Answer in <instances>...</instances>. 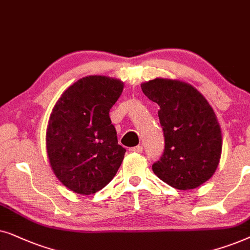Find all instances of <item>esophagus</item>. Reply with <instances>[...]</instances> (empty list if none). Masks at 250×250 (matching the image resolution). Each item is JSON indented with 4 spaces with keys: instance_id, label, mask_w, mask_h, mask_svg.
Returning a JSON list of instances; mask_svg holds the SVG:
<instances>
[{
    "instance_id": "1",
    "label": "esophagus",
    "mask_w": 250,
    "mask_h": 250,
    "mask_svg": "<svg viewBox=\"0 0 250 250\" xmlns=\"http://www.w3.org/2000/svg\"><path fill=\"white\" fill-rule=\"evenodd\" d=\"M131 152H136V153H142L143 152V146L138 145V146H135V147H131L130 148Z\"/></svg>"
}]
</instances>
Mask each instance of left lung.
Instances as JSON below:
<instances>
[{"instance_id": "1", "label": "left lung", "mask_w": 250, "mask_h": 250, "mask_svg": "<svg viewBox=\"0 0 250 250\" xmlns=\"http://www.w3.org/2000/svg\"><path fill=\"white\" fill-rule=\"evenodd\" d=\"M149 101L160 106L165 152L152 169L177 189H192L215 174L222 154V131L214 109L201 92L179 80L156 78L142 83Z\"/></svg>"}]
</instances>
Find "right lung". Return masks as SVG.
I'll return each instance as SVG.
<instances>
[{"instance_id": "1", "label": "right lung", "mask_w": 250, "mask_h": 250, "mask_svg": "<svg viewBox=\"0 0 250 250\" xmlns=\"http://www.w3.org/2000/svg\"><path fill=\"white\" fill-rule=\"evenodd\" d=\"M123 82L89 75L69 85L53 106L46 127V153L62 184L78 194H92L114 177L125 148L118 144L109 109Z\"/></svg>"}]
</instances>
